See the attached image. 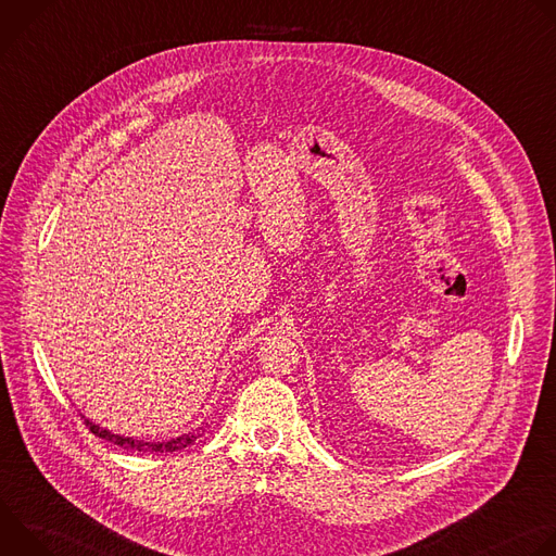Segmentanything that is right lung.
<instances>
[{
  "instance_id": "1",
  "label": "right lung",
  "mask_w": 556,
  "mask_h": 556,
  "mask_svg": "<svg viewBox=\"0 0 556 556\" xmlns=\"http://www.w3.org/2000/svg\"><path fill=\"white\" fill-rule=\"evenodd\" d=\"M84 418V422H86V427L94 433V435H99V438H103V440H108V442H114V444H118V446H123V448H127V451H149V453H172V451H180V448H185V446H189V444H193L195 442V438L198 435H202V433H187V435H180V438H174V440H169V442H142V440H134V438H125V435H118V433H112V431H108V429H103V427H99V425H94L90 418H86V416H81ZM202 429V427H200Z\"/></svg>"
}]
</instances>
